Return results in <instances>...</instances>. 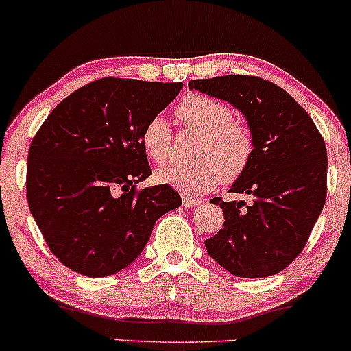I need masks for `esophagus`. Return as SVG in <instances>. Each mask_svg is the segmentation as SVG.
<instances>
[{
  "instance_id": "34e87169",
  "label": "esophagus",
  "mask_w": 351,
  "mask_h": 351,
  "mask_svg": "<svg viewBox=\"0 0 351 351\" xmlns=\"http://www.w3.org/2000/svg\"><path fill=\"white\" fill-rule=\"evenodd\" d=\"M182 204H184V206H186V207L192 208V207L200 206V204H202V200L197 199V197H189V195H184V197H182Z\"/></svg>"
}]
</instances>
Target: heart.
<instances>
[{
  "label": "heart",
  "mask_w": 351,
  "mask_h": 351,
  "mask_svg": "<svg viewBox=\"0 0 351 351\" xmlns=\"http://www.w3.org/2000/svg\"><path fill=\"white\" fill-rule=\"evenodd\" d=\"M176 116L184 128L202 134L195 149L199 160L160 169L156 174L157 182L195 195L207 192L220 179L226 184L235 182L249 169L254 136L245 124L234 121L230 106L204 94H187L176 106ZM143 147L156 164L171 159L172 129L164 116L157 114L144 125Z\"/></svg>",
  "instance_id": "heart-1"
}]
</instances>
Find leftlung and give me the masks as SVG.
<instances>
[{
	"label": "left lung",
	"instance_id": "left-lung-1",
	"mask_svg": "<svg viewBox=\"0 0 351 351\" xmlns=\"http://www.w3.org/2000/svg\"><path fill=\"white\" fill-rule=\"evenodd\" d=\"M189 88L230 102L254 136V156L230 192L254 197L212 204L223 226L206 240L212 258L230 274L262 278L278 274L302 254L326 199V147L308 112L274 82L257 76L194 80Z\"/></svg>",
	"mask_w": 351,
	"mask_h": 351
}]
</instances>
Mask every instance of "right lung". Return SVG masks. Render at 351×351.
Returning <instances> with one entry per match:
<instances>
[{"mask_svg":"<svg viewBox=\"0 0 351 351\" xmlns=\"http://www.w3.org/2000/svg\"><path fill=\"white\" fill-rule=\"evenodd\" d=\"M182 82L102 77L46 117L27 154V206L62 265L106 277L136 261L154 223L182 204L171 186L137 189L151 176L143 129Z\"/></svg>","mask_w":351,"mask_h":351,"instance_id":"add662e5","label":"right lung"}]
</instances>
